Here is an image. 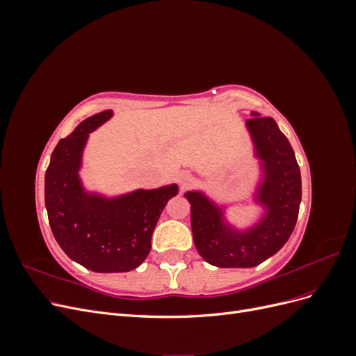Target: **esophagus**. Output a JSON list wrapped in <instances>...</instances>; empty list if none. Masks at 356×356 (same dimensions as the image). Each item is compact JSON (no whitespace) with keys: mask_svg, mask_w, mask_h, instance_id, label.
<instances>
[{"mask_svg":"<svg viewBox=\"0 0 356 356\" xmlns=\"http://www.w3.org/2000/svg\"><path fill=\"white\" fill-rule=\"evenodd\" d=\"M190 181H191V175L188 174V172L187 170H181L179 174H178V182H179V184L184 187V186L190 184Z\"/></svg>","mask_w":356,"mask_h":356,"instance_id":"obj_1","label":"esophagus"}]
</instances>
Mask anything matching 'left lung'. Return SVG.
<instances>
[{
	"mask_svg": "<svg viewBox=\"0 0 356 356\" xmlns=\"http://www.w3.org/2000/svg\"><path fill=\"white\" fill-rule=\"evenodd\" d=\"M257 157L263 161L264 179L255 202L266 209L252 227L238 230L224 220L220 207L202 191H187L191 204V232L203 260L217 267H254L275 255L293 233L300 202V168L286 136L272 117L252 113L246 120Z\"/></svg>",
	"mask_w": 356,
	"mask_h": 356,
	"instance_id": "left-lung-1",
	"label": "left lung"
}]
</instances>
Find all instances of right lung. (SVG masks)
I'll return each instance as SVG.
<instances>
[{"mask_svg": "<svg viewBox=\"0 0 356 356\" xmlns=\"http://www.w3.org/2000/svg\"><path fill=\"white\" fill-rule=\"evenodd\" d=\"M111 110L83 120L53 149L46 170L44 200L56 242L71 260L98 273L134 270L152 250L161 211L178 186L136 190L118 197L86 191L79 170L89 134L110 120Z\"/></svg>", "mask_w": 356, "mask_h": 356, "instance_id": "right-lung-1", "label": "right lung"}]
</instances>
